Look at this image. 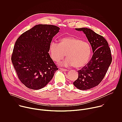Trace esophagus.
<instances>
[{
    "mask_svg": "<svg viewBox=\"0 0 122 122\" xmlns=\"http://www.w3.org/2000/svg\"><path fill=\"white\" fill-rule=\"evenodd\" d=\"M60 69L62 71H66L67 70L66 69H65V68H60Z\"/></svg>",
    "mask_w": 122,
    "mask_h": 122,
    "instance_id": "1",
    "label": "esophagus"
}]
</instances>
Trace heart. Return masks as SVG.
<instances>
[{"label":"heart","mask_w":122,"mask_h":122,"mask_svg":"<svg viewBox=\"0 0 122 122\" xmlns=\"http://www.w3.org/2000/svg\"><path fill=\"white\" fill-rule=\"evenodd\" d=\"M49 51L51 58L56 62L63 59L66 55L67 57L59 63L60 66L73 65L76 68L84 66L89 61L92 54L91 47L87 42L72 37L63 38L60 43L51 41Z\"/></svg>","instance_id":"obj_1"}]
</instances>
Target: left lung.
<instances>
[{
  "mask_svg": "<svg viewBox=\"0 0 122 122\" xmlns=\"http://www.w3.org/2000/svg\"><path fill=\"white\" fill-rule=\"evenodd\" d=\"M75 29L85 34L91 45L93 55L87 65L78 71V78L73 84L80 90H88L98 85L105 77L112 61L111 51L106 39L91 29Z\"/></svg>",
  "mask_w": 122,
  "mask_h": 122,
  "instance_id": "left-lung-1",
  "label": "left lung"
}]
</instances>
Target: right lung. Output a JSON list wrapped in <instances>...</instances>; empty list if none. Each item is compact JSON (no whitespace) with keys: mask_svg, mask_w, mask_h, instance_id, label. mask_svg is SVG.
Instances as JSON below:
<instances>
[{"mask_svg":"<svg viewBox=\"0 0 122 122\" xmlns=\"http://www.w3.org/2000/svg\"><path fill=\"white\" fill-rule=\"evenodd\" d=\"M59 29L54 25H38L23 33L15 42L12 63L19 79L27 88H42L58 69L48 52Z\"/></svg>","mask_w":122,"mask_h":122,"instance_id":"obj_1","label":"right lung"}]
</instances>
